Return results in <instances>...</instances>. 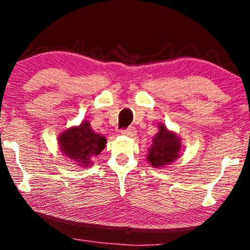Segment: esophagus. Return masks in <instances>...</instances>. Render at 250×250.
<instances>
[{"label": "esophagus", "instance_id": "obj_1", "mask_svg": "<svg viewBox=\"0 0 250 250\" xmlns=\"http://www.w3.org/2000/svg\"><path fill=\"white\" fill-rule=\"evenodd\" d=\"M122 135H125V136H135L136 135V129H135L134 127H129L127 129H123V130L121 131Z\"/></svg>", "mask_w": 250, "mask_h": 250}]
</instances>
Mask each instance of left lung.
I'll return each mask as SVG.
<instances>
[{
	"label": "left lung",
	"mask_w": 250,
	"mask_h": 250,
	"mask_svg": "<svg viewBox=\"0 0 250 250\" xmlns=\"http://www.w3.org/2000/svg\"><path fill=\"white\" fill-rule=\"evenodd\" d=\"M181 147L182 143L179 135L160 123L159 131L153 137V145L148 149L147 161L154 168L166 167L181 156Z\"/></svg>",
	"instance_id": "8db88e82"
}]
</instances>
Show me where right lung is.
<instances>
[{
	"instance_id": "obj_1",
	"label": "right lung",
	"mask_w": 250,
	"mask_h": 250,
	"mask_svg": "<svg viewBox=\"0 0 250 250\" xmlns=\"http://www.w3.org/2000/svg\"><path fill=\"white\" fill-rule=\"evenodd\" d=\"M59 147L65 157L77 167L87 168L93 165V159L105 147L104 136L95 133L89 121L67 128L59 135Z\"/></svg>"
}]
</instances>
